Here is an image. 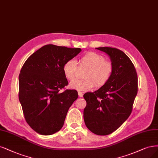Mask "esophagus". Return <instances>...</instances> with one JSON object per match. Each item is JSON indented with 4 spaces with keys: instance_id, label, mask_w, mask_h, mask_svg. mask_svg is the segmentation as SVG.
Instances as JSON below:
<instances>
[{
    "instance_id": "esophagus-1",
    "label": "esophagus",
    "mask_w": 158,
    "mask_h": 158,
    "mask_svg": "<svg viewBox=\"0 0 158 158\" xmlns=\"http://www.w3.org/2000/svg\"><path fill=\"white\" fill-rule=\"evenodd\" d=\"M78 96H79L80 97H83V94L81 93V92H80V91H78Z\"/></svg>"
}]
</instances>
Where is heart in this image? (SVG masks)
<instances>
[{"instance_id":"obj_1","label":"heart","mask_w":158,"mask_h":158,"mask_svg":"<svg viewBox=\"0 0 158 158\" xmlns=\"http://www.w3.org/2000/svg\"><path fill=\"white\" fill-rule=\"evenodd\" d=\"M79 68L86 69L83 74V80L71 81L69 87L71 89L81 91H86L96 87H101L110 80L113 73V64L105 60L100 54L89 52L85 53L79 60ZM63 73L65 78L72 81L77 78L78 67L74 59H69L63 64Z\"/></svg>"}]
</instances>
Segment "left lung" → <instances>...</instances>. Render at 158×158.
I'll return each instance as SVG.
<instances>
[{
    "instance_id": "obj_1",
    "label": "left lung",
    "mask_w": 158,
    "mask_h": 158,
    "mask_svg": "<svg viewBox=\"0 0 158 158\" xmlns=\"http://www.w3.org/2000/svg\"><path fill=\"white\" fill-rule=\"evenodd\" d=\"M96 49L110 56L114 69L106 84L84 95L87 102L84 119L92 133L107 135L118 129L131 114L138 91V78L134 64L124 52L110 47Z\"/></svg>"
}]
</instances>
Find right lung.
<instances>
[{
    "label": "right lung",
    "instance_id": "right-lung-1",
    "mask_svg": "<svg viewBox=\"0 0 158 158\" xmlns=\"http://www.w3.org/2000/svg\"><path fill=\"white\" fill-rule=\"evenodd\" d=\"M81 51L48 44L23 64L19 76V99L27 123L36 133L50 135L63 126L69 108L78 97L75 89L59 92L69 84L63 64Z\"/></svg>",
    "mask_w": 158,
    "mask_h": 158
}]
</instances>
